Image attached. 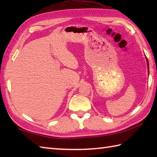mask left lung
Instances as JSON below:
<instances>
[{"instance_id": "8db88e82", "label": "left lung", "mask_w": 157, "mask_h": 157, "mask_svg": "<svg viewBox=\"0 0 157 157\" xmlns=\"http://www.w3.org/2000/svg\"><path fill=\"white\" fill-rule=\"evenodd\" d=\"M146 61H147V64H148V73H149V63H148V59L146 58Z\"/></svg>"}]
</instances>
